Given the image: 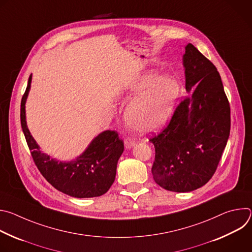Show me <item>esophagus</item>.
Returning a JSON list of instances; mask_svg holds the SVG:
<instances>
[{
	"mask_svg": "<svg viewBox=\"0 0 252 252\" xmlns=\"http://www.w3.org/2000/svg\"><path fill=\"white\" fill-rule=\"evenodd\" d=\"M134 146H135V141L133 139H131L129 137L125 139V147H126V150H129V149L133 148Z\"/></svg>",
	"mask_w": 252,
	"mask_h": 252,
	"instance_id": "esophagus-1",
	"label": "esophagus"
}]
</instances>
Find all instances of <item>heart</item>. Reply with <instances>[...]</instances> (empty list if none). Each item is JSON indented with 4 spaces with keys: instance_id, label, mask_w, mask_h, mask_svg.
Masks as SVG:
<instances>
[{
    "instance_id": "1",
    "label": "heart",
    "mask_w": 252,
    "mask_h": 252,
    "mask_svg": "<svg viewBox=\"0 0 252 252\" xmlns=\"http://www.w3.org/2000/svg\"><path fill=\"white\" fill-rule=\"evenodd\" d=\"M125 90L137 94L126 106L125 121L138 132H152L160 128L170 118L179 95V85L171 76H159L148 70L126 83Z\"/></svg>"
}]
</instances>
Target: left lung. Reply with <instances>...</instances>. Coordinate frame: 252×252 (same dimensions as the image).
I'll return each instance as SVG.
<instances>
[{
	"instance_id": "8db88e82",
	"label": "left lung",
	"mask_w": 252,
	"mask_h": 252,
	"mask_svg": "<svg viewBox=\"0 0 252 252\" xmlns=\"http://www.w3.org/2000/svg\"><path fill=\"white\" fill-rule=\"evenodd\" d=\"M189 95L168 126L150 140L155 182L174 192L203 187L214 174L230 132V106L215 65L192 44L183 57Z\"/></svg>"
}]
</instances>
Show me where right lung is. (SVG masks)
I'll list each match as a JSON object with an SVG mask.
<instances>
[{
    "label": "right lung",
    "mask_w": 252,
    "mask_h": 252,
    "mask_svg": "<svg viewBox=\"0 0 252 252\" xmlns=\"http://www.w3.org/2000/svg\"><path fill=\"white\" fill-rule=\"evenodd\" d=\"M32 75L21 102V125L32 159L42 175L58 190L77 198L104 194L115 182L118 160L124 153V141L115 130L96 135L77 158L59 161L42 153L32 136L26 122V100L31 89Z\"/></svg>",
    "instance_id": "add662e5"
}]
</instances>
